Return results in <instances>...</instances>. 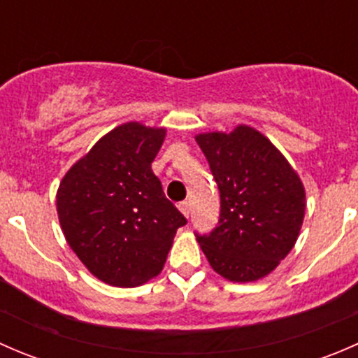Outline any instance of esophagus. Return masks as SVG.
Instances as JSON below:
<instances>
[{
  "instance_id": "esophagus-1",
  "label": "esophagus",
  "mask_w": 358,
  "mask_h": 358,
  "mask_svg": "<svg viewBox=\"0 0 358 358\" xmlns=\"http://www.w3.org/2000/svg\"><path fill=\"white\" fill-rule=\"evenodd\" d=\"M178 209L182 211L183 216H187V218H189L190 211H192V206H190L189 201H183V202H180V204H178Z\"/></svg>"
}]
</instances>
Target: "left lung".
I'll list each match as a JSON object with an SVG mask.
<instances>
[{"label":"left lung","instance_id":"8db88e82","mask_svg":"<svg viewBox=\"0 0 358 358\" xmlns=\"http://www.w3.org/2000/svg\"><path fill=\"white\" fill-rule=\"evenodd\" d=\"M220 189L218 227L197 243L218 275L256 282L270 275L298 241L306 192L298 171L256 128L196 135Z\"/></svg>","mask_w":358,"mask_h":358}]
</instances>
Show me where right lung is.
Wrapping results in <instances>:
<instances>
[{
  "instance_id": "obj_1",
  "label": "right lung",
  "mask_w": 358,
  "mask_h": 358,
  "mask_svg": "<svg viewBox=\"0 0 358 358\" xmlns=\"http://www.w3.org/2000/svg\"><path fill=\"white\" fill-rule=\"evenodd\" d=\"M164 138V126L122 122L69 168L57 190L67 244L109 286L136 287L157 277L187 223L152 171Z\"/></svg>"
}]
</instances>
